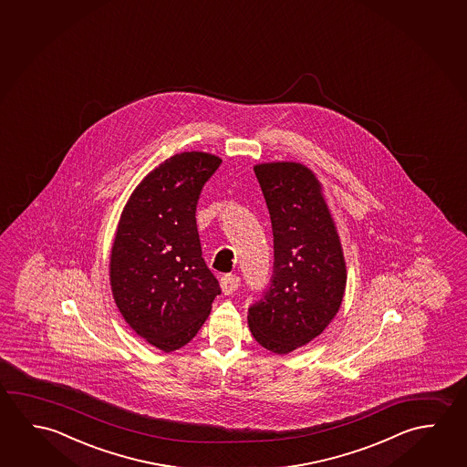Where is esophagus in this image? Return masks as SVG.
Instances as JSON below:
<instances>
[{
    "instance_id": "esophagus-1",
    "label": "esophagus",
    "mask_w": 467,
    "mask_h": 467,
    "mask_svg": "<svg viewBox=\"0 0 467 467\" xmlns=\"http://www.w3.org/2000/svg\"><path fill=\"white\" fill-rule=\"evenodd\" d=\"M239 283H241L239 276L224 275L220 280V286H222V291L224 295H233L239 288Z\"/></svg>"
}]
</instances>
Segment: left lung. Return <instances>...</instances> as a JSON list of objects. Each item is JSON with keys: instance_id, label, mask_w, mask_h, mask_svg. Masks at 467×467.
<instances>
[{"instance_id": "left-lung-1", "label": "left lung", "mask_w": 467, "mask_h": 467, "mask_svg": "<svg viewBox=\"0 0 467 467\" xmlns=\"http://www.w3.org/2000/svg\"><path fill=\"white\" fill-rule=\"evenodd\" d=\"M274 231V278L247 314L254 338L286 355L321 336L344 301L347 265L324 189L295 161L254 166Z\"/></svg>"}]
</instances>
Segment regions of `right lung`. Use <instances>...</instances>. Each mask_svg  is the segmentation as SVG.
<instances>
[{"mask_svg": "<svg viewBox=\"0 0 467 467\" xmlns=\"http://www.w3.org/2000/svg\"><path fill=\"white\" fill-rule=\"evenodd\" d=\"M222 164L205 151L162 161L131 192L115 230L109 280L115 305L137 336L169 353L207 321L220 285L202 257L195 207Z\"/></svg>", "mask_w": 467, "mask_h": 467, "instance_id": "1", "label": "right lung"}]
</instances>
